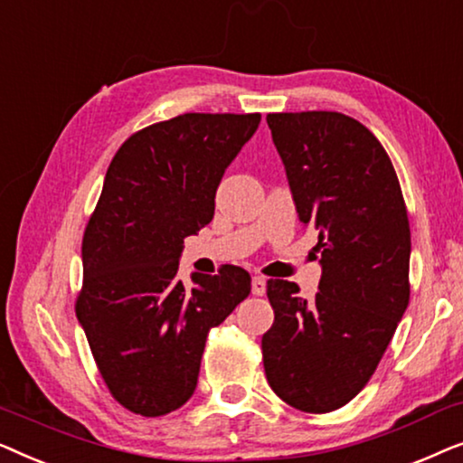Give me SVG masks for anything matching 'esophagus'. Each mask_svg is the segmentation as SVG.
<instances>
[{"mask_svg": "<svg viewBox=\"0 0 463 463\" xmlns=\"http://www.w3.org/2000/svg\"><path fill=\"white\" fill-rule=\"evenodd\" d=\"M250 288H252V295L261 297L265 293V278L263 276H252Z\"/></svg>", "mask_w": 463, "mask_h": 463, "instance_id": "obj_1", "label": "esophagus"}]
</instances>
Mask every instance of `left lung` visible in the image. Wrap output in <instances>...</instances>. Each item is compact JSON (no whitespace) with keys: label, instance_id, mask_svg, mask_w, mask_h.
<instances>
[{"label":"left lung","instance_id":"obj_1","mask_svg":"<svg viewBox=\"0 0 463 463\" xmlns=\"http://www.w3.org/2000/svg\"><path fill=\"white\" fill-rule=\"evenodd\" d=\"M301 223L322 252L318 293L268 280L265 377L290 407L331 413L369 383L409 306L411 230L375 135L339 111L268 113Z\"/></svg>","mask_w":463,"mask_h":463}]
</instances>
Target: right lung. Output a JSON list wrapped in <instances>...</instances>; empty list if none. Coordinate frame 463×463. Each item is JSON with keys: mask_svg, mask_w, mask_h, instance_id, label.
Here are the masks:
<instances>
[{"mask_svg": "<svg viewBox=\"0 0 463 463\" xmlns=\"http://www.w3.org/2000/svg\"><path fill=\"white\" fill-rule=\"evenodd\" d=\"M261 113H183L137 130L107 168L81 240L75 314L111 396L143 417L183 407L211 328L250 293L249 271L176 278L183 240L213 221L214 194Z\"/></svg>", "mask_w": 463, "mask_h": 463, "instance_id": "right-lung-1", "label": "right lung"}]
</instances>
